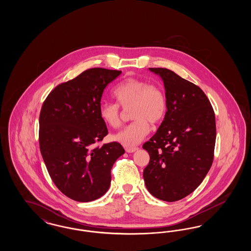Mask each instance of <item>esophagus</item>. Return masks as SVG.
Here are the masks:
<instances>
[{
	"label": "esophagus",
	"mask_w": 251,
	"mask_h": 251,
	"mask_svg": "<svg viewBox=\"0 0 251 251\" xmlns=\"http://www.w3.org/2000/svg\"><path fill=\"white\" fill-rule=\"evenodd\" d=\"M137 150H138V148H136V147H134V148H125V151H126V152H128V153L134 152V151H137Z\"/></svg>",
	"instance_id": "34e87169"
}]
</instances>
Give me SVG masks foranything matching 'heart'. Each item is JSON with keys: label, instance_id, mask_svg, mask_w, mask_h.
Listing matches in <instances>:
<instances>
[{"label": "heart", "instance_id": "b5f03b06", "mask_svg": "<svg viewBox=\"0 0 251 251\" xmlns=\"http://www.w3.org/2000/svg\"><path fill=\"white\" fill-rule=\"evenodd\" d=\"M116 103L102 102L99 108L101 120L111 128L121 122V112L130 109L129 125L113 134V139L126 148L140 143L151 130L150 123L157 124L167 113V98L161 87L137 78H128L118 84L113 92Z\"/></svg>", "mask_w": 251, "mask_h": 251}]
</instances>
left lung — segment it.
I'll list each match as a JSON object with an SVG mask.
<instances>
[{"instance_id":"left-lung-1","label":"left lung","mask_w":251,"mask_h":251,"mask_svg":"<svg viewBox=\"0 0 251 251\" xmlns=\"http://www.w3.org/2000/svg\"><path fill=\"white\" fill-rule=\"evenodd\" d=\"M149 70L164 82L167 111L155 134L143 145L150 154L144 180L153 197L172 202L195 191L212 167L215 112L198 85L167 69Z\"/></svg>"}]
</instances>
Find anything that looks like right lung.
I'll return each instance as SVG.
<instances>
[{
	"mask_svg": "<svg viewBox=\"0 0 251 251\" xmlns=\"http://www.w3.org/2000/svg\"><path fill=\"white\" fill-rule=\"evenodd\" d=\"M120 71L89 69L49 94L39 115V148L56 187L73 201L103 196L111 169L125 151L118 142H100L108 130L99 108L104 88Z\"/></svg>",
	"mask_w": 251,
	"mask_h": 251,
	"instance_id": "obj_1",
	"label": "right lung"
}]
</instances>
